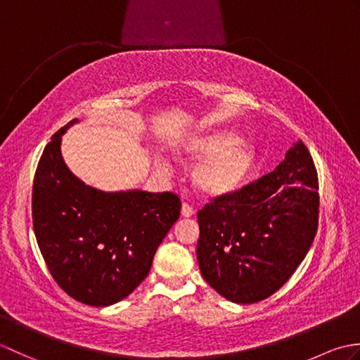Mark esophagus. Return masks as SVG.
Wrapping results in <instances>:
<instances>
[{"mask_svg": "<svg viewBox=\"0 0 360 360\" xmlns=\"http://www.w3.org/2000/svg\"><path fill=\"white\" fill-rule=\"evenodd\" d=\"M195 215V210L190 207V205L187 204V202H184L182 204V207H181V217L182 218H192Z\"/></svg>", "mask_w": 360, "mask_h": 360, "instance_id": "34e87169", "label": "esophagus"}]
</instances>
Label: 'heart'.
<instances>
[{"label": "heart", "mask_w": 360, "mask_h": 360, "mask_svg": "<svg viewBox=\"0 0 360 360\" xmlns=\"http://www.w3.org/2000/svg\"><path fill=\"white\" fill-rule=\"evenodd\" d=\"M176 156L195 167L192 181L196 192L209 200L235 193L255 173L259 155L252 143L232 128H212L190 136L176 145ZM165 168L164 162L158 164Z\"/></svg>", "instance_id": "heart-1"}]
</instances>
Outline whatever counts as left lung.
<instances>
[{"label":"left lung","instance_id":"8db88e82","mask_svg":"<svg viewBox=\"0 0 360 360\" xmlns=\"http://www.w3.org/2000/svg\"><path fill=\"white\" fill-rule=\"evenodd\" d=\"M202 278L229 302L272 295L307 257L319 224V179L308 148L292 143L274 172L198 213Z\"/></svg>","mask_w":360,"mask_h":360}]
</instances>
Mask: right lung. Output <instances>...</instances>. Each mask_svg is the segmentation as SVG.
Returning a JSON list of instances; mask_svg holds the SVG:
<instances>
[{"label": "right lung", "instance_id": "obj_1", "mask_svg": "<svg viewBox=\"0 0 360 360\" xmlns=\"http://www.w3.org/2000/svg\"><path fill=\"white\" fill-rule=\"evenodd\" d=\"M52 136L38 162L32 218L38 248L68 295L91 307L124 300L150 272L159 244L179 218L173 193L103 192L66 165L62 136Z\"/></svg>", "mask_w": 360, "mask_h": 360}]
</instances>
